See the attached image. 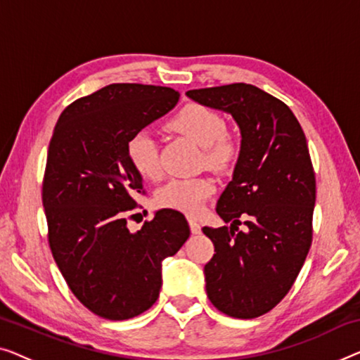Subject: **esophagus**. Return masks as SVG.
I'll use <instances>...</instances> for the list:
<instances>
[{
    "mask_svg": "<svg viewBox=\"0 0 360 360\" xmlns=\"http://www.w3.org/2000/svg\"><path fill=\"white\" fill-rule=\"evenodd\" d=\"M189 228L192 234H198L200 233V224H198L195 219H189Z\"/></svg>",
    "mask_w": 360,
    "mask_h": 360,
    "instance_id": "1",
    "label": "esophagus"
}]
</instances>
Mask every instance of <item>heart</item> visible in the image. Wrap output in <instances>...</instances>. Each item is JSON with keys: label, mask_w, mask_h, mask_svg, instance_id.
<instances>
[{"label": "heart", "mask_w": 360, "mask_h": 360, "mask_svg": "<svg viewBox=\"0 0 360 360\" xmlns=\"http://www.w3.org/2000/svg\"><path fill=\"white\" fill-rule=\"evenodd\" d=\"M171 131L181 134L203 147L205 162L214 168H229L240 153V139L234 131L224 127L219 112L208 106L189 103L176 112L168 122ZM127 158L132 168L146 179H158L162 174L157 143L148 132L142 131L129 139ZM214 181L208 176L171 179L157 192V203L162 208L197 217L205 202L213 195Z\"/></svg>", "instance_id": "b5f03b06"}]
</instances>
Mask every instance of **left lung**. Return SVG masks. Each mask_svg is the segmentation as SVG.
<instances>
[{"mask_svg": "<svg viewBox=\"0 0 360 360\" xmlns=\"http://www.w3.org/2000/svg\"><path fill=\"white\" fill-rule=\"evenodd\" d=\"M186 95L229 112L240 131L233 181L217 203L231 226L202 229L214 245L203 268L207 296L229 317H260L286 296L312 244L315 173L307 141L289 106L255 85ZM240 222L245 232L238 231Z\"/></svg>", "mask_w": 360, "mask_h": 360, "instance_id": "1", "label": "left lung"}]
</instances>
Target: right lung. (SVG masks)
I'll use <instances>...</instances> for the list:
<instances>
[{"mask_svg":"<svg viewBox=\"0 0 360 360\" xmlns=\"http://www.w3.org/2000/svg\"><path fill=\"white\" fill-rule=\"evenodd\" d=\"M178 100L169 87L111 84L69 105L53 131L41 187L48 243L69 289L98 317L127 320L152 307L162 262L191 234L169 208L137 233L127 228L146 192L127 142Z\"/></svg>","mask_w":360,"mask_h":360,"instance_id":"right-lung-1","label":"right lung"}]
</instances>
